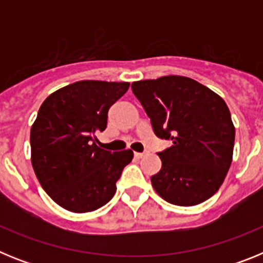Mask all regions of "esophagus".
<instances>
[{"label":"esophagus","instance_id":"1","mask_svg":"<svg viewBox=\"0 0 263 263\" xmlns=\"http://www.w3.org/2000/svg\"><path fill=\"white\" fill-rule=\"evenodd\" d=\"M146 154H147V153H134V155H136L137 158H143Z\"/></svg>","mask_w":263,"mask_h":263}]
</instances>
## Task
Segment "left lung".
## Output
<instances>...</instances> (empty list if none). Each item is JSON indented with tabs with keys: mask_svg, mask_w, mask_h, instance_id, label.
<instances>
[{
	"mask_svg": "<svg viewBox=\"0 0 263 263\" xmlns=\"http://www.w3.org/2000/svg\"><path fill=\"white\" fill-rule=\"evenodd\" d=\"M133 93L152 121L155 136L173 146L158 153L162 168L152 184L164 200L200 204L217 192L231 167L234 125L221 97L184 76L134 81Z\"/></svg>",
	"mask_w": 263,
	"mask_h": 263,
	"instance_id": "1",
	"label": "left lung"
}]
</instances>
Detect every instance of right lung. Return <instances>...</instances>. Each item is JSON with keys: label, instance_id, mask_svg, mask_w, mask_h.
<instances>
[{"label": "right lung", "instance_id": "right-lung-1", "mask_svg": "<svg viewBox=\"0 0 263 263\" xmlns=\"http://www.w3.org/2000/svg\"><path fill=\"white\" fill-rule=\"evenodd\" d=\"M129 83L81 80L63 87L43 101L30 132L31 163L48 196L64 210L92 212L116 194L132 150L100 148L108 110L126 93Z\"/></svg>", "mask_w": 263, "mask_h": 263}]
</instances>
